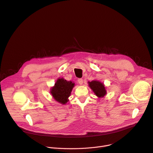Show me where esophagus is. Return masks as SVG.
Listing matches in <instances>:
<instances>
[{
    "label": "esophagus",
    "instance_id": "obj_1",
    "mask_svg": "<svg viewBox=\"0 0 153 153\" xmlns=\"http://www.w3.org/2000/svg\"><path fill=\"white\" fill-rule=\"evenodd\" d=\"M77 82H78V83H79L80 85H82L83 84V79H79L77 80Z\"/></svg>",
    "mask_w": 153,
    "mask_h": 153
}]
</instances>
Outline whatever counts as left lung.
<instances>
[{
    "label": "left lung",
    "mask_w": 153,
    "mask_h": 153,
    "mask_svg": "<svg viewBox=\"0 0 153 153\" xmlns=\"http://www.w3.org/2000/svg\"><path fill=\"white\" fill-rule=\"evenodd\" d=\"M88 83L91 89L99 98L103 97L106 94V91L103 83L97 80H93Z\"/></svg>",
    "instance_id": "obj_1"
}]
</instances>
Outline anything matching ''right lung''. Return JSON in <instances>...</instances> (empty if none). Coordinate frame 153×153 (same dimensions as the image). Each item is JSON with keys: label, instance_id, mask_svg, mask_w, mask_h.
I'll return each mask as SVG.
<instances>
[{"label": "right lung", "instance_id": "right-lung-1", "mask_svg": "<svg viewBox=\"0 0 153 153\" xmlns=\"http://www.w3.org/2000/svg\"><path fill=\"white\" fill-rule=\"evenodd\" d=\"M74 85L71 81H67L62 78L58 79L54 86L51 88L50 93L57 102L65 105L68 101Z\"/></svg>", "mask_w": 153, "mask_h": 153}]
</instances>
